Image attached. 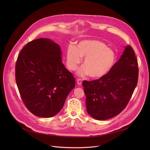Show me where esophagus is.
<instances>
[{
    "label": "esophagus",
    "mask_w": 150,
    "mask_h": 150,
    "mask_svg": "<svg viewBox=\"0 0 150 150\" xmlns=\"http://www.w3.org/2000/svg\"><path fill=\"white\" fill-rule=\"evenodd\" d=\"M76 82H77L78 85H81L82 84V79H80V78H78L76 79Z\"/></svg>",
    "instance_id": "1"
}]
</instances>
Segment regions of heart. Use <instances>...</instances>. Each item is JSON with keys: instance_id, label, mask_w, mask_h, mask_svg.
<instances>
[{"instance_id": "b5f03b06", "label": "heart", "mask_w": 150, "mask_h": 150, "mask_svg": "<svg viewBox=\"0 0 150 150\" xmlns=\"http://www.w3.org/2000/svg\"><path fill=\"white\" fill-rule=\"evenodd\" d=\"M84 57L83 68L79 71L81 75L88 74L93 79L101 78L112 68L116 56L103 42L95 40H83L77 47L70 45L67 50V64L69 69L75 71Z\"/></svg>"}]
</instances>
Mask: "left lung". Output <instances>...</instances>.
I'll return each mask as SVG.
<instances>
[{"label": "left lung", "instance_id": "left-lung-1", "mask_svg": "<svg viewBox=\"0 0 150 150\" xmlns=\"http://www.w3.org/2000/svg\"><path fill=\"white\" fill-rule=\"evenodd\" d=\"M138 67L134 50L127 46L105 75L98 79L83 81L87 110L91 117L104 120L125 109L137 87Z\"/></svg>", "mask_w": 150, "mask_h": 150}]
</instances>
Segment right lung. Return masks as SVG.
Segmentation results:
<instances>
[{
    "label": "right lung",
    "mask_w": 150,
    "mask_h": 150,
    "mask_svg": "<svg viewBox=\"0 0 150 150\" xmlns=\"http://www.w3.org/2000/svg\"><path fill=\"white\" fill-rule=\"evenodd\" d=\"M60 46L48 38L33 40L18 54L15 66L17 87L28 110L50 117L62 109L75 87V79L62 63Z\"/></svg>",
    "instance_id": "obj_1"
}]
</instances>
